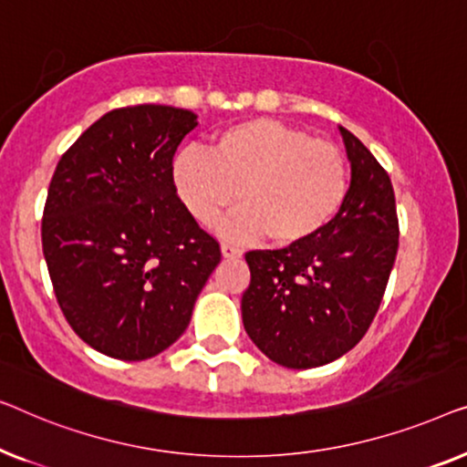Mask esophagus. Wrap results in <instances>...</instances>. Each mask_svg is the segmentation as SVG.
<instances>
[{
	"instance_id": "34e87169",
	"label": "esophagus",
	"mask_w": 467,
	"mask_h": 467,
	"mask_svg": "<svg viewBox=\"0 0 467 467\" xmlns=\"http://www.w3.org/2000/svg\"><path fill=\"white\" fill-rule=\"evenodd\" d=\"M220 249H222V255H224V258H241V254H243L239 247L231 245V243H222Z\"/></svg>"
}]
</instances>
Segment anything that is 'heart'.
I'll return each mask as SVG.
<instances>
[{"label":"heart","instance_id":"1","mask_svg":"<svg viewBox=\"0 0 467 467\" xmlns=\"http://www.w3.org/2000/svg\"><path fill=\"white\" fill-rule=\"evenodd\" d=\"M177 199L202 226H213L239 196L241 207L222 224L236 239L268 234L296 245L317 234L347 196V162L332 143L271 118L236 122L213 137L209 154L190 146L171 167Z\"/></svg>","mask_w":467,"mask_h":467}]
</instances>
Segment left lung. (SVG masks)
<instances>
[{"label":"left lung","mask_w":467,"mask_h":467,"mask_svg":"<svg viewBox=\"0 0 467 467\" xmlns=\"http://www.w3.org/2000/svg\"><path fill=\"white\" fill-rule=\"evenodd\" d=\"M338 130L351 183L334 220L296 245L245 254L243 326L268 359L294 370L330 364L362 340L398 254L389 175L356 135Z\"/></svg>","instance_id":"left-lung-1"}]
</instances>
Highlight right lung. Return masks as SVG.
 Returning <instances> with one entry per match:
<instances>
[{"instance_id":"right-lung-1","label":"right lung","mask_w":467,"mask_h":467,"mask_svg":"<svg viewBox=\"0 0 467 467\" xmlns=\"http://www.w3.org/2000/svg\"><path fill=\"white\" fill-rule=\"evenodd\" d=\"M196 118L152 103L108 111L52 175L42 220L50 281L65 319L103 356L141 362L173 345L222 258L171 182Z\"/></svg>"}]
</instances>
